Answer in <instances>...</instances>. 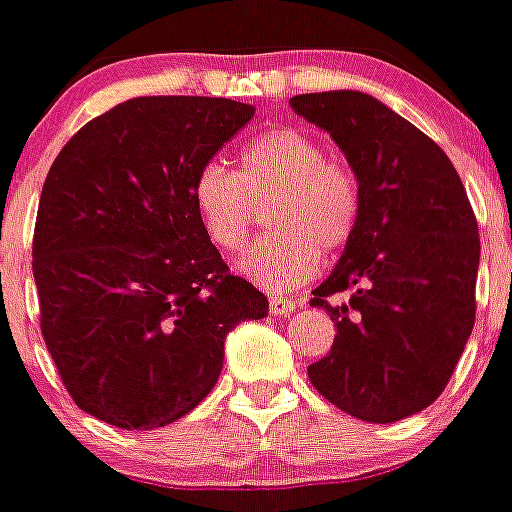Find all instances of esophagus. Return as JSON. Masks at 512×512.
Masks as SVG:
<instances>
[{
    "label": "esophagus",
    "mask_w": 512,
    "mask_h": 512,
    "mask_svg": "<svg viewBox=\"0 0 512 512\" xmlns=\"http://www.w3.org/2000/svg\"><path fill=\"white\" fill-rule=\"evenodd\" d=\"M268 305H270V313H273V315H289L299 307L297 302H294V299H289V297H270Z\"/></svg>",
    "instance_id": "34e87169"
}]
</instances>
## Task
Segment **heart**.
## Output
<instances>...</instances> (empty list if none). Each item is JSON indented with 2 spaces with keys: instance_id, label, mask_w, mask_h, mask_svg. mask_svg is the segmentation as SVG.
I'll list each match as a JSON object with an SVG mask.
<instances>
[{
  "instance_id": "heart-1",
  "label": "heart",
  "mask_w": 512,
  "mask_h": 512,
  "mask_svg": "<svg viewBox=\"0 0 512 512\" xmlns=\"http://www.w3.org/2000/svg\"><path fill=\"white\" fill-rule=\"evenodd\" d=\"M273 231L247 249L239 268L270 292L305 284L326 255L352 242L363 218V181L355 165L328 157L315 136L273 128L242 149L236 173L207 162L191 181V202L207 239L234 255L247 244L257 207L268 202Z\"/></svg>"
}]
</instances>
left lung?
I'll list each match as a JSON object with an SVG mask.
<instances>
[{
    "mask_svg": "<svg viewBox=\"0 0 512 512\" xmlns=\"http://www.w3.org/2000/svg\"><path fill=\"white\" fill-rule=\"evenodd\" d=\"M331 134L363 181V218L313 292L336 326L310 384L339 410L394 423L444 392L476 321L479 223L434 139L363 91L289 99ZM351 294L334 303L336 293Z\"/></svg>",
    "mask_w": 512,
    "mask_h": 512,
    "instance_id": "left-lung-1",
    "label": "left lung"
}]
</instances>
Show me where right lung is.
I'll return each mask as SVG.
<instances>
[{
  "mask_svg": "<svg viewBox=\"0 0 512 512\" xmlns=\"http://www.w3.org/2000/svg\"><path fill=\"white\" fill-rule=\"evenodd\" d=\"M252 115L223 97H136L54 157L33 278L41 336L83 413L128 431L178 421L218 381L228 331L268 315L191 202L197 170Z\"/></svg>",
  "mask_w": 512,
  "mask_h": 512,
  "instance_id": "right-lung-1",
  "label": "right lung"
}]
</instances>
